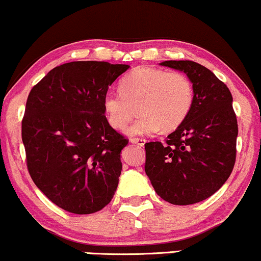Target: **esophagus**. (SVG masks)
Segmentation results:
<instances>
[{"label":"esophagus","mask_w":261,"mask_h":261,"mask_svg":"<svg viewBox=\"0 0 261 261\" xmlns=\"http://www.w3.org/2000/svg\"><path fill=\"white\" fill-rule=\"evenodd\" d=\"M130 141L133 144H136V145L140 146V147H143L144 145H145V143H146V140L143 139V138H132Z\"/></svg>","instance_id":"1"}]
</instances>
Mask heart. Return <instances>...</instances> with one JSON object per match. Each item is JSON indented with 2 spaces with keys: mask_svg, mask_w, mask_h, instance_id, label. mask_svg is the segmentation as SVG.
Here are the masks:
<instances>
[{
  "mask_svg": "<svg viewBox=\"0 0 261 261\" xmlns=\"http://www.w3.org/2000/svg\"><path fill=\"white\" fill-rule=\"evenodd\" d=\"M194 100V85L184 73L141 66L122 80L120 91L106 93L102 108L111 127L122 130L133 120L138 106L141 116L129 128V134L151 136L161 128L170 132L180 127Z\"/></svg>",
  "mask_w": 261,
  "mask_h": 261,
  "instance_id": "heart-1",
  "label": "heart"
}]
</instances>
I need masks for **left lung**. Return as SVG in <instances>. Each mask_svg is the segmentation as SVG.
<instances>
[{"label": "left lung", "instance_id": "left-lung-1", "mask_svg": "<svg viewBox=\"0 0 261 261\" xmlns=\"http://www.w3.org/2000/svg\"><path fill=\"white\" fill-rule=\"evenodd\" d=\"M161 65L188 75L195 100L184 123L165 143L145 144V173L161 198L172 204H194L217 192L233 169L239 125L232 95L201 64L167 60Z\"/></svg>", "mask_w": 261, "mask_h": 261}]
</instances>
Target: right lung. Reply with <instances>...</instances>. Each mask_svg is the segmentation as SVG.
I'll list each match as a JSON object with an SVG mask.
<instances>
[{
	"mask_svg": "<svg viewBox=\"0 0 261 261\" xmlns=\"http://www.w3.org/2000/svg\"><path fill=\"white\" fill-rule=\"evenodd\" d=\"M128 69L106 62L66 63L50 70L28 96L21 121L28 170L64 211L92 214L114 197L128 139L109 124L102 99Z\"/></svg>",
	"mask_w": 261,
	"mask_h": 261,
	"instance_id": "right-lung-1",
	"label": "right lung"
}]
</instances>
